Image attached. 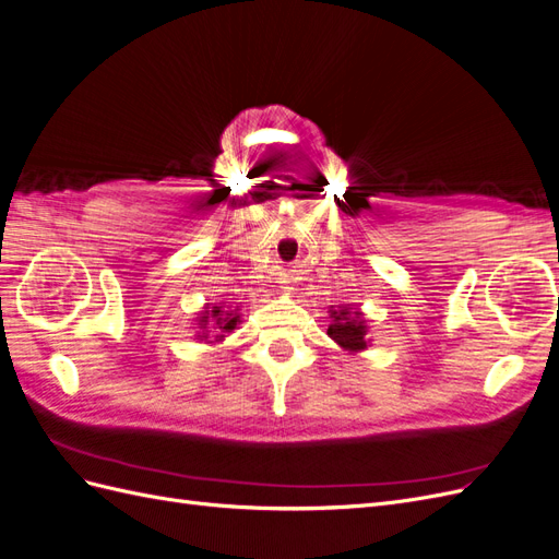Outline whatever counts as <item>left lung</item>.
Here are the masks:
<instances>
[{
  "mask_svg": "<svg viewBox=\"0 0 559 559\" xmlns=\"http://www.w3.org/2000/svg\"><path fill=\"white\" fill-rule=\"evenodd\" d=\"M331 317H333V324L329 326V335L337 345L349 352L366 349V326L359 312L341 310V312H333Z\"/></svg>",
  "mask_w": 559,
  "mask_h": 559,
  "instance_id": "left-lung-1",
  "label": "left lung"
}]
</instances>
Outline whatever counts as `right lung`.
I'll return each instance as SVG.
<instances>
[{"instance_id": "obj_1", "label": "right lung", "mask_w": 559, "mask_h": 559, "mask_svg": "<svg viewBox=\"0 0 559 559\" xmlns=\"http://www.w3.org/2000/svg\"><path fill=\"white\" fill-rule=\"evenodd\" d=\"M240 314H233V312H224L222 308H214V310H205L202 312V319H200V329H207V324H216V329L222 331H233L235 324H238ZM205 337V335H200ZM222 337V335H218Z\"/></svg>"}]
</instances>
